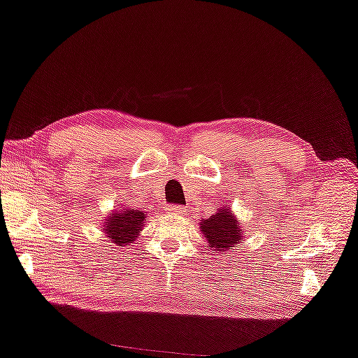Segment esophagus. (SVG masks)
Here are the masks:
<instances>
[{
    "label": "esophagus",
    "mask_w": 358,
    "mask_h": 358,
    "mask_svg": "<svg viewBox=\"0 0 358 358\" xmlns=\"http://www.w3.org/2000/svg\"><path fill=\"white\" fill-rule=\"evenodd\" d=\"M166 214L174 215V217H180L184 214V206H179V204H169L166 208Z\"/></svg>",
    "instance_id": "obj_1"
}]
</instances>
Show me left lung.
Here are the masks:
<instances>
[{
  "mask_svg": "<svg viewBox=\"0 0 358 358\" xmlns=\"http://www.w3.org/2000/svg\"><path fill=\"white\" fill-rule=\"evenodd\" d=\"M200 230L209 244V248L219 252L230 250L243 239V227L238 224L230 208H222L209 219H201Z\"/></svg>",
  "mask_w": 358,
  "mask_h": 358,
  "instance_id": "left-lung-1",
  "label": "left lung"
}]
</instances>
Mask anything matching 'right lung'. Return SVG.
Instances as JSON below:
<instances>
[{
    "mask_svg": "<svg viewBox=\"0 0 358 358\" xmlns=\"http://www.w3.org/2000/svg\"><path fill=\"white\" fill-rule=\"evenodd\" d=\"M145 224V214L143 210L131 209L125 206L124 209H115L109 217L103 222V230L117 245H128L138 238L139 231Z\"/></svg>",
    "mask_w": 358,
    "mask_h": 358,
    "instance_id": "add662e5",
    "label": "right lung"
}]
</instances>
